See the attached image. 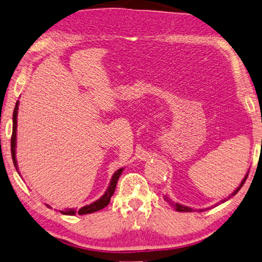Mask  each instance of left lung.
<instances>
[{"mask_svg": "<svg viewBox=\"0 0 262 262\" xmlns=\"http://www.w3.org/2000/svg\"><path fill=\"white\" fill-rule=\"evenodd\" d=\"M248 176H249V172L248 173H246V176L244 177V179L242 180V182H241V185H239V187L237 189H236L233 194H231L229 197H231V196H234V195H236L238 192V190L242 188V187H243V185H244V182L246 181V179H248ZM164 200L167 202V203H170L171 204V206L172 208H173L176 211H178V212H192L194 210H192L191 208H188V206H185V205H181V204H179V203H173V202L172 201H170L169 200V197H166V196H164ZM223 202H226V201H223ZM210 208H208V209H205V210H209ZM204 209H202V210H200L201 212H203V211H205Z\"/></svg>", "mask_w": 262, "mask_h": 262, "instance_id": "left-lung-1", "label": "left lung"}]
</instances>
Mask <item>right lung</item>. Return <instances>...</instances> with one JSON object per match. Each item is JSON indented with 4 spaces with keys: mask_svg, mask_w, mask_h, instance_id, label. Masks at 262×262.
Here are the masks:
<instances>
[{
    "mask_svg": "<svg viewBox=\"0 0 262 262\" xmlns=\"http://www.w3.org/2000/svg\"><path fill=\"white\" fill-rule=\"evenodd\" d=\"M18 105H19V101H17L16 103V107H14V111H13V116H12V136H11V156H12V161H13V164L14 167H16V170L18 171V164H17V160H16V139H17V114H18ZM123 169L117 170L114 176L112 177V180H111V184L108 186V188L106 190L105 194H103L99 200H97L96 202H93L90 205H85L81 208L78 211L74 210V209H66L65 211H60L62 214H66V215H75L76 213L78 214H89V213H93V212H97L99 211L103 208H106V206L110 204L111 202V197L113 196L116 188V184L118 181V178L122 174ZM19 173V172H18ZM49 206V205H48ZM50 208V206H49Z\"/></svg>",
    "mask_w": 262,
    "mask_h": 262,
    "instance_id": "obj_1",
    "label": "right lung"
}]
</instances>
